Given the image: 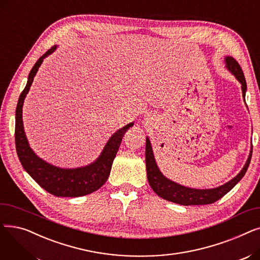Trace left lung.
I'll return each instance as SVG.
<instances>
[{
  "label": "left lung",
  "instance_id": "1",
  "mask_svg": "<svg viewBox=\"0 0 260 260\" xmlns=\"http://www.w3.org/2000/svg\"><path fill=\"white\" fill-rule=\"evenodd\" d=\"M225 62H226L228 70L233 74L241 83L242 94L244 98L245 90H247V82H245V78L240 65L234 58L232 57H226ZM251 158H252V151L250 153L247 163H245V166L243 167L241 172L235 177V178H233L231 181L226 182L221 186H218L212 189L189 188L167 179L166 177L160 173L154 158L151 142H149L148 138H146L145 163H146L147 180L149 185H151L154 192L161 198L174 203L182 204V206H202V204H211L222 198L241 180V178L244 176L245 172H247L250 166Z\"/></svg>",
  "mask_w": 260,
  "mask_h": 260
}]
</instances>
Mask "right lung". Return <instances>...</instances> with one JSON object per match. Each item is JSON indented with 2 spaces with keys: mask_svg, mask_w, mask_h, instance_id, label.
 Instances as JSON below:
<instances>
[{
  "mask_svg": "<svg viewBox=\"0 0 260 260\" xmlns=\"http://www.w3.org/2000/svg\"><path fill=\"white\" fill-rule=\"evenodd\" d=\"M54 49H56V46L48 49L37 61L29 73L27 84L20 94L16 111L15 137L17 154L24 170L31 176V178L41 187H43L49 194L56 197L85 196L99 189L106 182L109 174H111L113 161L116 157L123 136L133 125V123H129V124L115 133L105 145L98 160L88 167L64 170L50 166L42 159H40L31 151L28 142H27L22 121V107L24 99L30 88L40 65L42 64L43 59L53 52Z\"/></svg>",
  "mask_w": 260,
  "mask_h": 260,
  "instance_id": "add662e5",
  "label": "right lung"
}]
</instances>
